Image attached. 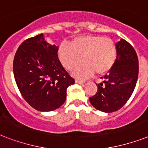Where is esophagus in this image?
Wrapping results in <instances>:
<instances>
[{
	"instance_id": "34e87169",
	"label": "esophagus",
	"mask_w": 148,
	"mask_h": 148,
	"mask_svg": "<svg viewBox=\"0 0 148 148\" xmlns=\"http://www.w3.org/2000/svg\"><path fill=\"white\" fill-rule=\"evenodd\" d=\"M75 82H76L77 84H84L85 81H81V80H78V79H77V80H75Z\"/></svg>"
}]
</instances>
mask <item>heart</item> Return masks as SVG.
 Here are the masks:
<instances>
[{"label":"heart","mask_w":148,"mask_h":148,"mask_svg":"<svg viewBox=\"0 0 148 148\" xmlns=\"http://www.w3.org/2000/svg\"><path fill=\"white\" fill-rule=\"evenodd\" d=\"M58 58L66 69L72 71L81 63L74 75L85 78L95 71L98 75L107 74L114 67L117 51L115 43L101 35H84L74 38L71 45L62 44L58 51Z\"/></svg>","instance_id":"b5f03b06"}]
</instances>
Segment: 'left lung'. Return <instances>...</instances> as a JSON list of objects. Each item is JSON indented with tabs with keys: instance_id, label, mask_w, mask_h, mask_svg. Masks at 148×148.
Listing matches in <instances>:
<instances>
[{
	"instance_id": "left-lung-1",
	"label": "left lung",
	"mask_w": 148,
	"mask_h": 148,
	"mask_svg": "<svg viewBox=\"0 0 148 148\" xmlns=\"http://www.w3.org/2000/svg\"><path fill=\"white\" fill-rule=\"evenodd\" d=\"M117 56L114 67L96 84L97 92L89 98L97 110L117 111L127 103L133 93L138 77V58L134 47L124 39L116 43Z\"/></svg>"
}]
</instances>
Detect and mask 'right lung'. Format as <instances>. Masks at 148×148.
<instances>
[{"mask_svg":"<svg viewBox=\"0 0 148 148\" xmlns=\"http://www.w3.org/2000/svg\"><path fill=\"white\" fill-rule=\"evenodd\" d=\"M58 51L40 34L24 40L15 53L13 71L17 88L39 111L60 108L66 101L67 88L74 84L58 59Z\"/></svg>","mask_w":148,"mask_h":148,"instance_id":"right-lung-1","label":"right lung"}]
</instances>
